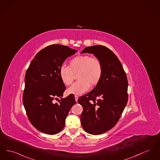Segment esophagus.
I'll return each mask as SVG.
<instances>
[{"mask_svg": "<svg viewBox=\"0 0 160 160\" xmlns=\"http://www.w3.org/2000/svg\"><path fill=\"white\" fill-rule=\"evenodd\" d=\"M74 97H75V100L76 102H77V100H78V97L77 96V95H75L74 96Z\"/></svg>", "mask_w": 160, "mask_h": 160, "instance_id": "34e87169", "label": "esophagus"}]
</instances>
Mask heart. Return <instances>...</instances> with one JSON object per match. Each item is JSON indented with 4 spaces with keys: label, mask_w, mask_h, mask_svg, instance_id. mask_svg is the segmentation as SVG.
<instances>
[{
    "label": "heart",
    "mask_w": 160,
    "mask_h": 160,
    "mask_svg": "<svg viewBox=\"0 0 160 160\" xmlns=\"http://www.w3.org/2000/svg\"><path fill=\"white\" fill-rule=\"evenodd\" d=\"M58 75L63 84L69 86L73 82L75 75L78 80L68 89V93L80 95L89 89L90 86H95L101 80L103 66L96 57L88 55L78 56L72 58L69 66L62 65L58 69Z\"/></svg>",
    "instance_id": "obj_1"
}]
</instances>
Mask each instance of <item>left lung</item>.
I'll list each match as a JSON object with an SVG mask.
<instances>
[{
    "label": "left lung",
    "mask_w": 160,
    "mask_h": 160,
    "mask_svg": "<svg viewBox=\"0 0 160 160\" xmlns=\"http://www.w3.org/2000/svg\"><path fill=\"white\" fill-rule=\"evenodd\" d=\"M81 53L93 54L103 66L99 83L78 100L83 108L80 117L83 129L100 135L112 129L119 120L128 103V82L119 59L108 48L88 47Z\"/></svg>",
    "instance_id": "8db88e82"
}]
</instances>
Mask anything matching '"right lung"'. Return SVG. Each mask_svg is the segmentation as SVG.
I'll return each mask as SVG.
<instances>
[{"label": "right lung", "mask_w": 160, "mask_h": 160, "mask_svg": "<svg viewBox=\"0 0 160 160\" xmlns=\"http://www.w3.org/2000/svg\"><path fill=\"white\" fill-rule=\"evenodd\" d=\"M77 50L62 45H51L40 51L31 62L25 77L23 103L29 120L38 131L54 135L61 131L71 108L74 95L63 98L66 87L58 69ZM60 97L59 104L53 100Z\"/></svg>", "instance_id": "1"}]
</instances>
